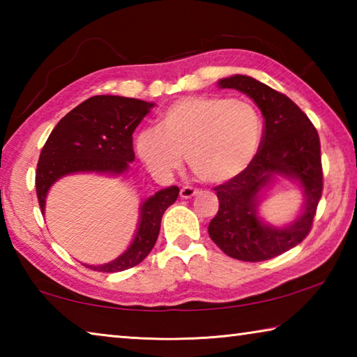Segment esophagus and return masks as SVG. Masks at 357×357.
Listing matches in <instances>:
<instances>
[{
  "mask_svg": "<svg viewBox=\"0 0 357 357\" xmlns=\"http://www.w3.org/2000/svg\"><path fill=\"white\" fill-rule=\"evenodd\" d=\"M202 190L200 189H197V187H192V185H184L183 189H181V197L183 198H192V197H195V195H198V193H200Z\"/></svg>",
  "mask_w": 357,
  "mask_h": 357,
  "instance_id": "obj_1",
  "label": "esophagus"
}]
</instances>
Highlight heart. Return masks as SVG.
<instances>
[{"instance_id": "b5f03b06", "label": "heart", "mask_w": 357, "mask_h": 357, "mask_svg": "<svg viewBox=\"0 0 357 357\" xmlns=\"http://www.w3.org/2000/svg\"><path fill=\"white\" fill-rule=\"evenodd\" d=\"M261 138V116L249 102L190 96L165 108L159 129L138 132L135 151L155 174L176 172L187 155L198 179L220 184L249 168Z\"/></svg>"}]
</instances>
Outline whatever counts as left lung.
<instances>
[{
	"instance_id": "8db88e82",
	"label": "left lung",
	"mask_w": 357,
	"mask_h": 357,
	"mask_svg": "<svg viewBox=\"0 0 357 357\" xmlns=\"http://www.w3.org/2000/svg\"><path fill=\"white\" fill-rule=\"evenodd\" d=\"M220 88H233L255 100L264 116L259 149L245 172L214 187L219 213L211 220V239L228 257L264 261L293 249L310 233L323 193L319 137L307 114L275 89L247 75L222 78ZM275 174L300 181L306 203L291 226L275 229L257 219V197Z\"/></svg>"
}]
</instances>
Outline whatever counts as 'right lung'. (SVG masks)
I'll use <instances>...</instances> for the list:
<instances>
[{"label":"right lung","mask_w":357,"mask_h":357,"mask_svg":"<svg viewBox=\"0 0 357 357\" xmlns=\"http://www.w3.org/2000/svg\"><path fill=\"white\" fill-rule=\"evenodd\" d=\"M154 104L121 96H94L70 110L52 130L40 151L36 170V193L44 213L52 184L66 174L96 172L121 174L134 162L132 134ZM176 185L159 190L140 208L134 241L123 255L102 266H86L99 273H119L140 264L159 236L162 215L176 202Z\"/></svg>","instance_id":"obj_1"}]
</instances>
